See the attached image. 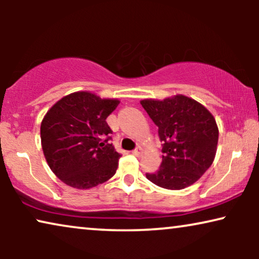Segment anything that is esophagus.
Instances as JSON below:
<instances>
[{"label":"esophagus","mask_w":259,"mask_h":259,"mask_svg":"<svg viewBox=\"0 0 259 259\" xmlns=\"http://www.w3.org/2000/svg\"><path fill=\"white\" fill-rule=\"evenodd\" d=\"M132 153L134 154V155H140V154H143V148L141 147H137L136 150H134Z\"/></svg>","instance_id":"34e87169"}]
</instances>
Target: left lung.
Segmentation results:
<instances>
[{
  "label": "left lung",
  "mask_w": 259,
  "mask_h": 259,
  "mask_svg": "<svg viewBox=\"0 0 259 259\" xmlns=\"http://www.w3.org/2000/svg\"><path fill=\"white\" fill-rule=\"evenodd\" d=\"M158 126L162 141L159 169L146 178L167 190H183L197 182L214 160L219 131L206 107L183 94L140 101Z\"/></svg>",
  "instance_id": "obj_1"
}]
</instances>
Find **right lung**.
I'll return each mask as SVG.
<instances>
[{
    "instance_id": "right-lung-1",
    "label": "right lung",
    "mask_w": 259,
    "mask_h": 259,
    "mask_svg": "<svg viewBox=\"0 0 259 259\" xmlns=\"http://www.w3.org/2000/svg\"><path fill=\"white\" fill-rule=\"evenodd\" d=\"M120 104L87 91L74 92L49 108L41 122V145L47 164L74 189L98 186L115 175L121 155L108 144L107 116Z\"/></svg>"
}]
</instances>
